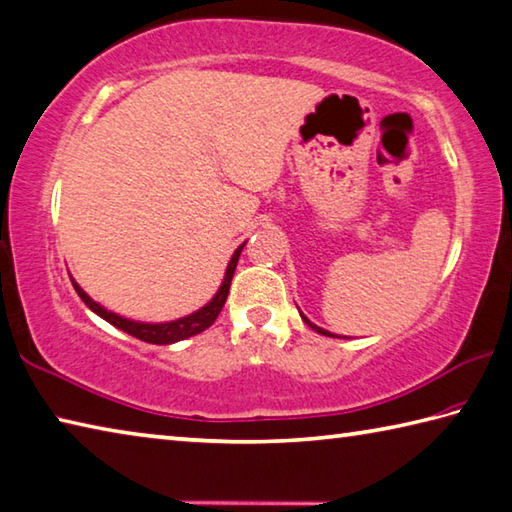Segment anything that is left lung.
Here are the masks:
<instances>
[{
	"label": "left lung",
	"mask_w": 512,
	"mask_h": 512,
	"mask_svg": "<svg viewBox=\"0 0 512 512\" xmlns=\"http://www.w3.org/2000/svg\"><path fill=\"white\" fill-rule=\"evenodd\" d=\"M302 320H304L306 324H309V327H311V329H315V331H318V333H322V336H331V338H338V336H333V333H329V331H324V329H320V327H315V324H313V322H309V320H306V318H304V315H302Z\"/></svg>",
	"instance_id": "left-lung-1"
}]
</instances>
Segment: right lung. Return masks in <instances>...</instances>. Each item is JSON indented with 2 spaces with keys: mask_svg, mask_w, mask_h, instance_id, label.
I'll return each mask as SVG.
<instances>
[{
  "mask_svg": "<svg viewBox=\"0 0 512 512\" xmlns=\"http://www.w3.org/2000/svg\"><path fill=\"white\" fill-rule=\"evenodd\" d=\"M246 244H241L235 255H232L230 264H228V271H226V277L224 282H221L217 295L212 297V300L203 306V309H199L197 313L188 315V318H181V320H174V322H163V324H145V322H134V320H127V318H120V315L111 313L107 309H102L100 304H96L91 297L82 291V288L78 286L76 280H71L73 288H76V293L80 295V300L85 302L91 311L98 313L102 320H107L109 324H114L116 329L129 333V336H134L138 340L143 342H150V345H172V342H179V340H185L190 336H197V333L206 331L212 322L217 320V315L221 313V309H224L226 304V297H228V291H230V282H232V275H235V268H237V262H239V255L241 250H244Z\"/></svg>",
  "mask_w": 512,
  "mask_h": 512,
  "instance_id": "add662e5",
  "label": "right lung"
}]
</instances>
